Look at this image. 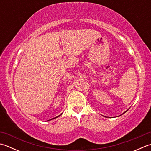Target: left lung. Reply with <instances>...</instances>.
<instances>
[{
  "label": "left lung",
  "mask_w": 151,
  "mask_h": 151,
  "mask_svg": "<svg viewBox=\"0 0 151 151\" xmlns=\"http://www.w3.org/2000/svg\"><path fill=\"white\" fill-rule=\"evenodd\" d=\"M127 111H128V110H127ZM126 112H124V113H123V114H124V113H126Z\"/></svg>",
  "instance_id": "8db88e82"
}]
</instances>
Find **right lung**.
Listing matches in <instances>:
<instances>
[{
	"instance_id": "1",
	"label": "right lung",
	"mask_w": 151,
	"mask_h": 151,
	"mask_svg": "<svg viewBox=\"0 0 151 151\" xmlns=\"http://www.w3.org/2000/svg\"><path fill=\"white\" fill-rule=\"evenodd\" d=\"M61 114H62V113H61V114H60V115H61ZM60 115H59V116H60ZM58 116H56V117H55V118H54V119H56V118H58ZM52 119H51V120H52Z\"/></svg>"
}]
</instances>
